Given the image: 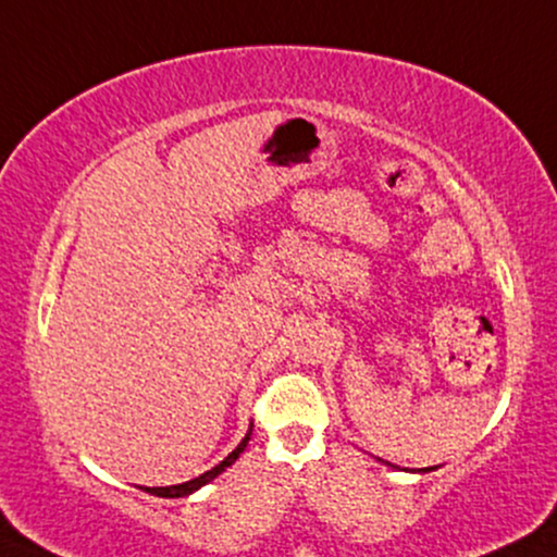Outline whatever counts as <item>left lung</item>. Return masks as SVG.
<instances>
[{
	"label": "left lung",
	"mask_w": 557,
	"mask_h": 557,
	"mask_svg": "<svg viewBox=\"0 0 557 557\" xmlns=\"http://www.w3.org/2000/svg\"><path fill=\"white\" fill-rule=\"evenodd\" d=\"M393 468H395V465H393ZM429 470H436V468H423V470H418V472H429Z\"/></svg>",
	"instance_id": "left-lung-1"
}]
</instances>
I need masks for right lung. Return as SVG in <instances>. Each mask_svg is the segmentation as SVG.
<instances>
[{
	"mask_svg": "<svg viewBox=\"0 0 557 557\" xmlns=\"http://www.w3.org/2000/svg\"><path fill=\"white\" fill-rule=\"evenodd\" d=\"M250 434H252V425H250V429H247V434H245L243 442L237 444V449L232 451V455H226V457L222 459V462L216 465V468L206 470L203 475H198V478H194V480H185V483H177V485H168V488H144V485H141V491L152 493V496H160V498H183V496H190V493L201 488V485L211 483V480H214L216 475H222V472H224L226 468H230V465H235V459H237L239 455H243L247 442H250Z\"/></svg>",
	"mask_w": 557,
	"mask_h": 557,
	"instance_id": "right-lung-1",
	"label": "right lung"
}]
</instances>
